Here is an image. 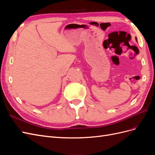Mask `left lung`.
Wrapping results in <instances>:
<instances>
[{"label":"left lung","instance_id":"1","mask_svg":"<svg viewBox=\"0 0 155 155\" xmlns=\"http://www.w3.org/2000/svg\"><path fill=\"white\" fill-rule=\"evenodd\" d=\"M136 41H137V37H136Z\"/></svg>","mask_w":155,"mask_h":155}]
</instances>
